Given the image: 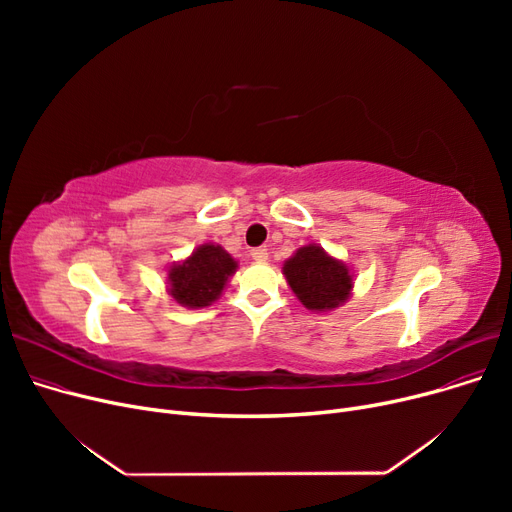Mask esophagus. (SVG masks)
I'll return each mask as SVG.
<instances>
[{"mask_svg": "<svg viewBox=\"0 0 512 512\" xmlns=\"http://www.w3.org/2000/svg\"><path fill=\"white\" fill-rule=\"evenodd\" d=\"M251 257H253L255 261L263 263V261H267V257H270V253H267V249H263V247H257V249L251 251Z\"/></svg>", "mask_w": 512, "mask_h": 512, "instance_id": "1", "label": "esophagus"}]
</instances>
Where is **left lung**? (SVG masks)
<instances>
[{"label":"left lung","mask_w":512,"mask_h":512,"mask_svg":"<svg viewBox=\"0 0 512 512\" xmlns=\"http://www.w3.org/2000/svg\"><path fill=\"white\" fill-rule=\"evenodd\" d=\"M282 272L297 299L311 311H332L351 297L353 274L348 265L319 245L301 247L284 261Z\"/></svg>","instance_id":"1"}]
</instances>
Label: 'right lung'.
Returning <instances> with one entry per match:
<instances>
[{"label":"right lung","mask_w":512,"mask_h":512,"mask_svg":"<svg viewBox=\"0 0 512 512\" xmlns=\"http://www.w3.org/2000/svg\"><path fill=\"white\" fill-rule=\"evenodd\" d=\"M236 267L238 263L228 251L213 242H205L191 257L170 267L168 294L178 305L188 309L209 307L220 297Z\"/></svg>","instance_id":"right-lung-1"}]
</instances>
